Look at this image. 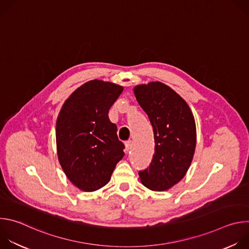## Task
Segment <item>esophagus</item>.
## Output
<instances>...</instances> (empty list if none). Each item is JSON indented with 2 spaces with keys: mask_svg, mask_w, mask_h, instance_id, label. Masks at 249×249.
<instances>
[{
  "mask_svg": "<svg viewBox=\"0 0 249 249\" xmlns=\"http://www.w3.org/2000/svg\"><path fill=\"white\" fill-rule=\"evenodd\" d=\"M131 147H132V141L125 142V151L126 152H129L131 150Z\"/></svg>",
  "mask_w": 249,
  "mask_h": 249,
  "instance_id": "34e87169",
  "label": "esophagus"
}]
</instances>
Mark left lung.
<instances>
[{"label":"left lung","mask_w":249,"mask_h":249,"mask_svg":"<svg viewBox=\"0 0 249 249\" xmlns=\"http://www.w3.org/2000/svg\"><path fill=\"white\" fill-rule=\"evenodd\" d=\"M138 103L154 130L155 155L141 182L154 191H165L185 176L196 147V125L186 101L168 86L152 82L134 88Z\"/></svg>","instance_id":"left-lung-1"}]
</instances>
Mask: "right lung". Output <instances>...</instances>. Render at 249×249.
Here are the masks:
<instances>
[{"instance_id": "add662e5", "label": "right lung", "mask_w": 249, "mask_h": 249, "mask_svg": "<svg viewBox=\"0 0 249 249\" xmlns=\"http://www.w3.org/2000/svg\"><path fill=\"white\" fill-rule=\"evenodd\" d=\"M123 87L99 80L77 89L63 104L56 122L57 155L68 179L92 192L107 184L124 144L108 111Z\"/></svg>"}]
</instances>
